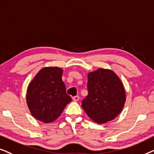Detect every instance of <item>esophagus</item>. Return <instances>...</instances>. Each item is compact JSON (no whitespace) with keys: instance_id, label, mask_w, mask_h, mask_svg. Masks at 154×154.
Here are the masks:
<instances>
[{"instance_id":"esophagus-1","label":"esophagus","mask_w":154,"mask_h":154,"mask_svg":"<svg viewBox=\"0 0 154 154\" xmlns=\"http://www.w3.org/2000/svg\"><path fill=\"white\" fill-rule=\"evenodd\" d=\"M79 99V97L78 96H75L72 97V100L74 101H78Z\"/></svg>"}]
</instances>
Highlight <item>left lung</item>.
Masks as SVG:
<instances>
[{"mask_svg": "<svg viewBox=\"0 0 154 154\" xmlns=\"http://www.w3.org/2000/svg\"><path fill=\"white\" fill-rule=\"evenodd\" d=\"M88 95L82 107L87 116L98 124L116 118L124 107L126 95L118 76L108 69L98 68L88 73Z\"/></svg>", "mask_w": 154, "mask_h": 154, "instance_id": "8db88e82", "label": "left lung"}]
</instances>
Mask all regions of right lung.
Returning a JSON list of instances; mask_svg holds the SVG:
<instances>
[{"mask_svg": "<svg viewBox=\"0 0 154 154\" xmlns=\"http://www.w3.org/2000/svg\"><path fill=\"white\" fill-rule=\"evenodd\" d=\"M63 72L58 67H44L29 85L26 103L36 120L45 123L53 122L72 101L62 80Z\"/></svg>", "mask_w": 154, "mask_h": 154, "instance_id": "right-lung-1", "label": "right lung"}]
</instances>
